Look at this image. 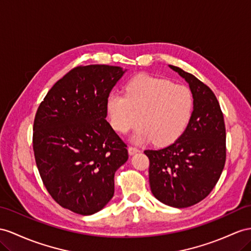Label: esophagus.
<instances>
[{"label":"esophagus","instance_id":"obj_1","mask_svg":"<svg viewBox=\"0 0 251 251\" xmlns=\"http://www.w3.org/2000/svg\"><path fill=\"white\" fill-rule=\"evenodd\" d=\"M137 152H139V150L136 149V147H132V146L128 147V153H129L130 156H133L134 153H137Z\"/></svg>","mask_w":251,"mask_h":251}]
</instances>
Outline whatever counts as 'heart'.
<instances>
[{
	"mask_svg": "<svg viewBox=\"0 0 251 251\" xmlns=\"http://www.w3.org/2000/svg\"><path fill=\"white\" fill-rule=\"evenodd\" d=\"M194 110L191 90L170 80L139 75L125 87V95L110 93L106 100L109 123L120 133L141 127L132 134L137 144L169 145L181 137Z\"/></svg>",
	"mask_w": 251,
	"mask_h": 251,
	"instance_id": "1",
	"label": "heart"
}]
</instances>
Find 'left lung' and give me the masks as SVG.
I'll return each mask as SVG.
<instances>
[{
	"mask_svg": "<svg viewBox=\"0 0 251 251\" xmlns=\"http://www.w3.org/2000/svg\"><path fill=\"white\" fill-rule=\"evenodd\" d=\"M189 83L194 110L187 129L174 143L145 151L152 195L170 207L187 208L213 190L226 161L224 115L212 90L194 75L169 66Z\"/></svg>",
	"mask_w": 251,
	"mask_h": 251,
	"instance_id": "obj_1",
	"label": "left lung"
}]
</instances>
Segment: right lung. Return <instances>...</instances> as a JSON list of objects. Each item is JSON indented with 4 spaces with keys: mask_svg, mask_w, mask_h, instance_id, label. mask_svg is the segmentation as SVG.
<instances>
[{
    "mask_svg": "<svg viewBox=\"0 0 251 251\" xmlns=\"http://www.w3.org/2000/svg\"><path fill=\"white\" fill-rule=\"evenodd\" d=\"M127 70L77 67L57 81L38 108L33 134L37 168L56 202L81 215L100 211L114 194L126 144L106 121V100Z\"/></svg>",
    "mask_w": 251,
    "mask_h": 251,
    "instance_id": "1",
    "label": "right lung"
}]
</instances>
